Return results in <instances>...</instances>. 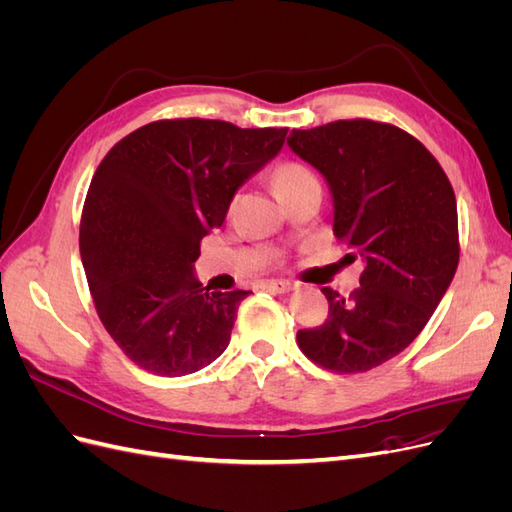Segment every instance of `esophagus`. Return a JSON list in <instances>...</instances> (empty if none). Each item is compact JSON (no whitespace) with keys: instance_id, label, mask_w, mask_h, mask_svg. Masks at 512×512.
Segmentation results:
<instances>
[{"instance_id":"1","label":"esophagus","mask_w":512,"mask_h":512,"mask_svg":"<svg viewBox=\"0 0 512 512\" xmlns=\"http://www.w3.org/2000/svg\"><path fill=\"white\" fill-rule=\"evenodd\" d=\"M262 288L269 290V292H275V294H290L297 286L290 284V282H273V280H271V282L262 284Z\"/></svg>"}]
</instances>
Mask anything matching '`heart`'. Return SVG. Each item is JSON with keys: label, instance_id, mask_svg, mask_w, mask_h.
Segmentation results:
<instances>
[{"label": "heart", "instance_id": "obj_1", "mask_svg": "<svg viewBox=\"0 0 512 512\" xmlns=\"http://www.w3.org/2000/svg\"><path fill=\"white\" fill-rule=\"evenodd\" d=\"M312 185H320L318 177L301 162H284L273 170V188L284 203Z\"/></svg>", "mask_w": 512, "mask_h": 512}]
</instances>
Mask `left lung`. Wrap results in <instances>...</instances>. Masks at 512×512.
Here are the masks:
<instances>
[{
    "label": "left lung",
    "instance_id": "obj_1",
    "mask_svg": "<svg viewBox=\"0 0 512 512\" xmlns=\"http://www.w3.org/2000/svg\"><path fill=\"white\" fill-rule=\"evenodd\" d=\"M288 145L327 179L335 237L365 260L350 297L322 288L329 316L301 329L297 344L324 369L361 374L408 348L453 282V185L425 145L391 123L339 119L292 130Z\"/></svg>",
    "mask_w": 512,
    "mask_h": 512
}]
</instances>
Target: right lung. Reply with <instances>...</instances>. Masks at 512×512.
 I'll return each instance as SVG.
<instances>
[{"instance_id": "1", "label": "right lung", "mask_w": 512, "mask_h": 512, "mask_svg": "<svg viewBox=\"0 0 512 512\" xmlns=\"http://www.w3.org/2000/svg\"><path fill=\"white\" fill-rule=\"evenodd\" d=\"M286 132L162 119L121 138L100 162L81 215L83 267L104 329L149 374H194L226 350L250 290L209 292L194 262Z\"/></svg>"}]
</instances>
